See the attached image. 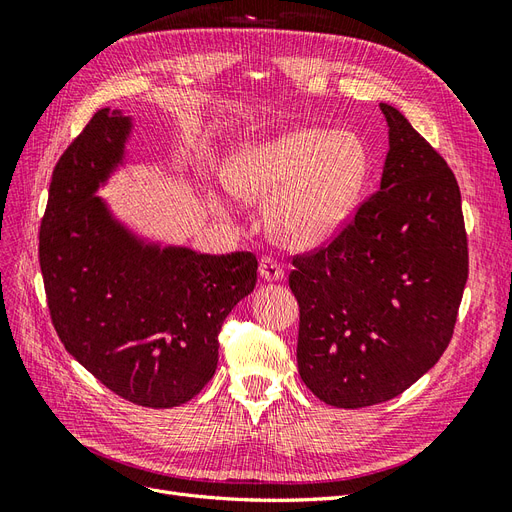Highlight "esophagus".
<instances>
[{"instance_id":"1","label":"esophagus","mask_w":512,"mask_h":512,"mask_svg":"<svg viewBox=\"0 0 512 512\" xmlns=\"http://www.w3.org/2000/svg\"><path fill=\"white\" fill-rule=\"evenodd\" d=\"M258 271H260L262 280H267V282H282L284 280L282 265L275 258H271V256H262L260 258Z\"/></svg>"}]
</instances>
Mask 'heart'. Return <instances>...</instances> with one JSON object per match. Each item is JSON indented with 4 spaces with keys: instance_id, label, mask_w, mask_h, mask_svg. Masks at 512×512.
Here are the masks:
<instances>
[{
    "instance_id": "obj_1",
    "label": "heart",
    "mask_w": 512,
    "mask_h": 512,
    "mask_svg": "<svg viewBox=\"0 0 512 512\" xmlns=\"http://www.w3.org/2000/svg\"><path fill=\"white\" fill-rule=\"evenodd\" d=\"M369 153L352 130L294 128L243 145L224 168L226 188L245 203H265L269 235L292 250L333 241L359 207Z\"/></svg>"
}]
</instances>
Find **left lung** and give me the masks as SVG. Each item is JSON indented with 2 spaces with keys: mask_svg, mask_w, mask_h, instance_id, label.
I'll list each match as a JSON object with an SVG mask.
<instances>
[{
  "mask_svg": "<svg viewBox=\"0 0 512 512\" xmlns=\"http://www.w3.org/2000/svg\"><path fill=\"white\" fill-rule=\"evenodd\" d=\"M380 190L316 254L292 258L297 363L335 408L404 393L453 337L468 282V237L453 170L395 106Z\"/></svg>",
  "mask_w": 512,
  "mask_h": 512,
  "instance_id": "1",
  "label": "left lung"
}]
</instances>
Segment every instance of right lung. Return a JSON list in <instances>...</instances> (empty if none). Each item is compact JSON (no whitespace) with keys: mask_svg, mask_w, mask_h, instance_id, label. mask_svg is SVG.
I'll list each match as a JSON object with an SVG mask.
<instances>
[{"mask_svg":"<svg viewBox=\"0 0 512 512\" xmlns=\"http://www.w3.org/2000/svg\"><path fill=\"white\" fill-rule=\"evenodd\" d=\"M134 119L100 108L59 158L40 269L61 344L106 389L145 408L196 397L218 367L226 316L256 286L250 252L200 254L121 222L96 192L128 164Z\"/></svg>","mask_w":512,"mask_h":512,"instance_id":"right-lung-1","label":"right lung"}]
</instances>
